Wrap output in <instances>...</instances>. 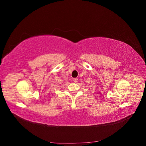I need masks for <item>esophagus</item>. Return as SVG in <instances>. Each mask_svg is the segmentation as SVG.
<instances>
[{
    "instance_id": "esophagus-1",
    "label": "esophagus",
    "mask_w": 146,
    "mask_h": 146,
    "mask_svg": "<svg viewBox=\"0 0 146 146\" xmlns=\"http://www.w3.org/2000/svg\"><path fill=\"white\" fill-rule=\"evenodd\" d=\"M73 81H74V82H75V83H77V82H78V78H73Z\"/></svg>"
}]
</instances>
